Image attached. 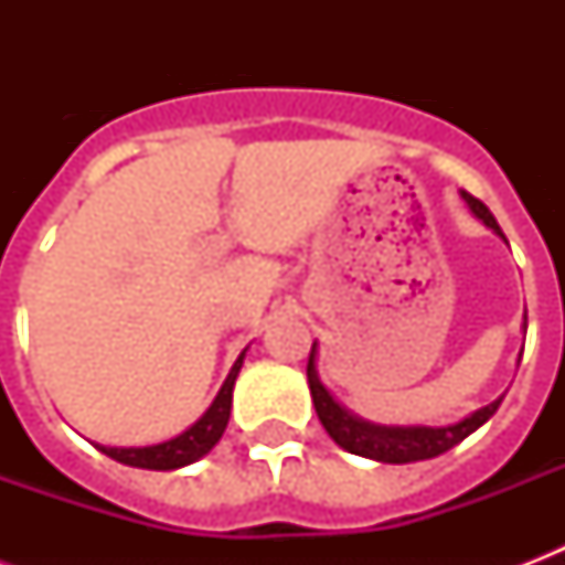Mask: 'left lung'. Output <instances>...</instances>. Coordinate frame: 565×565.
I'll return each mask as SVG.
<instances>
[{"mask_svg": "<svg viewBox=\"0 0 565 565\" xmlns=\"http://www.w3.org/2000/svg\"><path fill=\"white\" fill-rule=\"evenodd\" d=\"M460 195H463V202L469 204V211H472L487 228L495 231V234L508 243V237H504V231L499 228V222H495V216L490 213V207L483 202H478V199L466 193V190ZM317 354V343H313L308 358V384L322 428L328 430V437L334 439L340 448L352 451V455L370 457V460H377V463H416V460H430V457L446 455L448 448H455L457 443H463L469 434H475V430L481 428L483 422L499 411L501 398H504V395H501V398L490 402L487 407H481V411L469 413V416H463L460 422H451V425H439V428H430V425H377V422L361 419L358 413L343 407L334 395L328 393V386L319 381Z\"/></svg>", "mask_w": 565, "mask_h": 565, "instance_id": "8db88e82", "label": "left lung"}]
</instances>
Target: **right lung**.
Wrapping results in <instances>:
<instances>
[{
  "instance_id": "right-lung-1",
  "label": "right lung",
  "mask_w": 565,
  "mask_h": 565,
  "mask_svg": "<svg viewBox=\"0 0 565 565\" xmlns=\"http://www.w3.org/2000/svg\"><path fill=\"white\" fill-rule=\"evenodd\" d=\"M246 352L248 349L239 352V358L234 361V366H231L228 377L222 381L220 393H216V398L211 402V407H207L188 430H181L179 437L163 439V443H154V446H99L102 455L114 457L117 463L135 466V469H154V472H170V469H181V466H190L195 463V460H202V457L220 443L222 434H225V425H228L231 416L234 381H237Z\"/></svg>"
}]
</instances>
